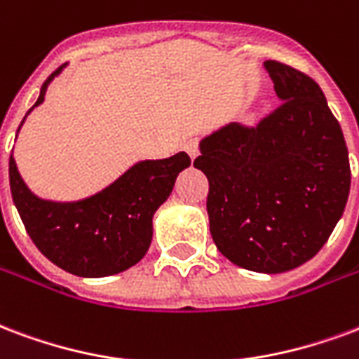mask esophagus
Listing matches in <instances>:
<instances>
[{"instance_id":"obj_1","label":"esophagus","mask_w":359,"mask_h":359,"mask_svg":"<svg viewBox=\"0 0 359 359\" xmlns=\"http://www.w3.org/2000/svg\"><path fill=\"white\" fill-rule=\"evenodd\" d=\"M184 150H187L190 158L196 159V158H198V156H200V142H198V140H196V139L187 140V142H184Z\"/></svg>"}]
</instances>
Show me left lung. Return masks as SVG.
<instances>
[{"instance_id": "obj_1", "label": "left lung", "mask_w": 359, "mask_h": 359, "mask_svg": "<svg viewBox=\"0 0 359 359\" xmlns=\"http://www.w3.org/2000/svg\"><path fill=\"white\" fill-rule=\"evenodd\" d=\"M281 102L255 126L228 123L200 142L194 167L209 180L217 249L253 272L310 261L337 226L350 192L348 148L314 79L266 60Z\"/></svg>"}]
</instances>
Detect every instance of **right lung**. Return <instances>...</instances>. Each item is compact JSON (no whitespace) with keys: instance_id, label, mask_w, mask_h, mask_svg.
<instances>
[{"instance_id":"obj_1","label":"right lung","mask_w":359,"mask_h":359,"mask_svg":"<svg viewBox=\"0 0 359 359\" xmlns=\"http://www.w3.org/2000/svg\"><path fill=\"white\" fill-rule=\"evenodd\" d=\"M65 66L45 79L28 114L43 102L47 85ZM190 163L187 152L139 161L102 192L62 203L32 194L11 154V194L26 232L53 264L81 278H104L135 266L144 257L152 241L154 213Z\"/></svg>"}]
</instances>
